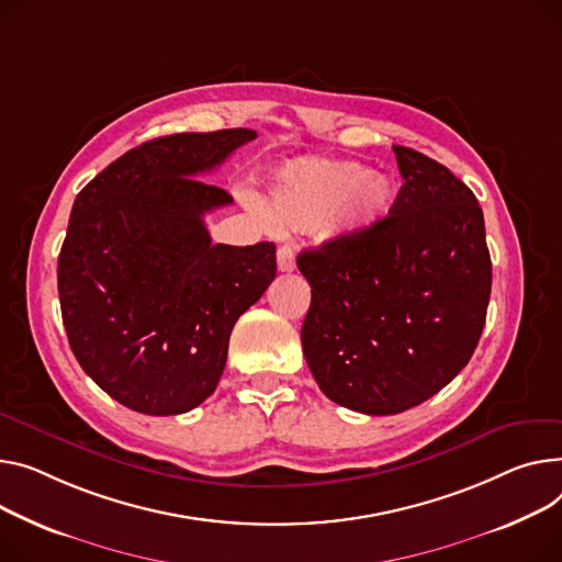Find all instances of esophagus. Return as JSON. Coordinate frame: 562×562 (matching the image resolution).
Returning a JSON list of instances; mask_svg holds the SVG:
<instances>
[{
  "label": "esophagus",
  "mask_w": 562,
  "mask_h": 562,
  "mask_svg": "<svg viewBox=\"0 0 562 562\" xmlns=\"http://www.w3.org/2000/svg\"><path fill=\"white\" fill-rule=\"evenodd\" d=\"M278 269L282 273H291L295 269V257H293L291 246H280L278 248Z\"/></svg>",
  "instance_id": "esophagus-1"
}]
</instances>
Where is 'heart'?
<instances>
[{"mask_svg": "<svg viewBox=\"0 0 562 562\" xmlns=\"http://www.w3.org/2000/svg\"><path fill=\"white\" fill-rule=\"evenodd\" d=\"M395 201V182L361 162L297 160L276 173L265 212L280 231H321L331 223L361 235L384 223Z\"/></svg>", "mask_w": 562, "mask_h": 562, "instance_id": "heart-1", "label": "heart"}]
</instances>
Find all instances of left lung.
<instances>
[{
	"instance_id": "left-lung-1",
	"label": "left lung",
	"mask_w": 562,
	"mask_h": 562,
	"mask_svg": "<svg viewBox=\"0 0 562 562\" xmlns=\"http://www.w3.org/2000/svg\"><path fill=\"white\" fill-rule=\"evenodd\" d=\"M393 151L404 182L389 218L297 255L312 286L307 366L331 402L368 416L402 414L459 375L493 284L470 187L414 148Z\"/></svg>"
}]
</instances>
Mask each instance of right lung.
Wrapping results in <instances>:
<instances>
[{
  "label": "right lung",
  "mask_w": 562,
  "mask_h": 562,
  "mask_svg": "<svg viewBox=\"0 0 562 562\" xmlns=\"http://www.w3.org/2000/svg\"><path fill=\"white\" fill-rule=\"evenodd\" d=\"M250 128L144 142L94 176L71 205L58 255L67 339L112 400L178 416L207 400L231 331L276 278V244H212L203 216L233 196L199 180Z\"/></svg>",
  "instance_id": "add662e5"
}]
</instances>
